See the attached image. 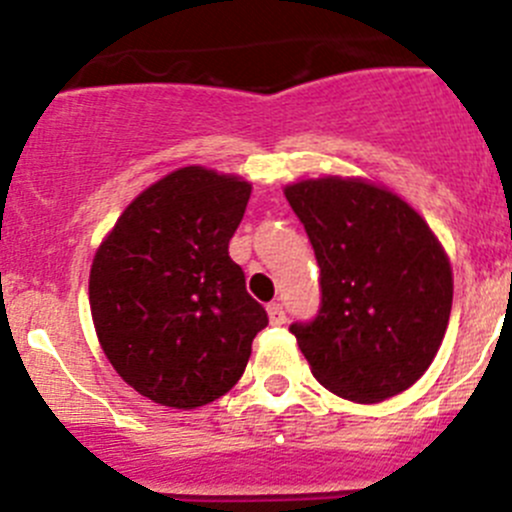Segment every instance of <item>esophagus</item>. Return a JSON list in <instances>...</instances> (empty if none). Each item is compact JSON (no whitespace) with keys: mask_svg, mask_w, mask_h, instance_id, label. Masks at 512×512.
<instances>
[{"mask_svg":"<svg viewBox=\"0 0 512 512\" xmlns=\"http://www.w3.org/2000/svg\"><path fill=\"white\" fill-rule=\"evenodd\" d=\"M267 315H270L272 325H285V320H287L285 307H282L280 302H272V305H267Z\"/></svg>","mask_w":512,"mask_h":512,"instance_id":"esophagus-1","label":"esophagus"}]
</instances>
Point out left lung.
I'll return each mask as SVG.
<instances>
[{
  "instance_id": "1",
  "label": "left lung",
  "mask_w": 512,
  "mask_h": 512,
  "mask_svg": "<svg viewBox=\"0 0 512 512\" xmlns=\"http://www.w3.org/2000/svg\"><path fill=\"white\" fill-rule=\"evenodd\" d=\"M315 250L322 305L290 327L320 385L360 405L423 377L448 330L453 267L428 222L388 187L317 177L285 187Z\"/></svg>"
}]
</instances>
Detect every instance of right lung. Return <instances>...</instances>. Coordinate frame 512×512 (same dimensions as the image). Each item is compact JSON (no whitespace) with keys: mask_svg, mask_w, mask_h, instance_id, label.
<instances>
[{"mask_svg":"<svg viewBox=\"0 0 512 512\" xmlns=\"http://www.w3.org/2000/svg\"><path fill=\"white\" fill-rule=\"evenodd\" d=\"M250 192L237 175L180 167L140 192L94 252L99 345L152 403L192 410L222 398L267 325L227 252Z\"/></svg>","mask_w":512,"mask_h":512,"instance_id":"1","label":"right lung"}]
</instances>
